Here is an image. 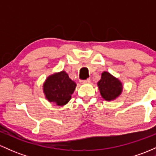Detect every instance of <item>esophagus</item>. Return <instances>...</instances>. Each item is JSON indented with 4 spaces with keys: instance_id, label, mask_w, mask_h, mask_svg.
Listing matches in <instances>:
<instances>
[{
    "instance_id": "obj_1",
    "label": "esophagus",
    "mask_w": 156,
    "mask_h": 156,
    "mask_svg": "<svg viewBox=\"0 0 156 156\" xmlns=\"http://www.w3.org/2000/svg\"><path fill=\"white\" fill-rule=\"evenodd\" d=\"M90 79H87V80H80V83L82 84H86V83H90Z\"/></svg>"
}]
</instances>
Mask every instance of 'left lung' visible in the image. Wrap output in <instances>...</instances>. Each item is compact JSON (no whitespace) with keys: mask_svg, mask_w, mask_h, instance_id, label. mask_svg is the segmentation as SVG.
<instances>
[{"mask_svg":"<svg viewBox=\"0 0 156 156\" xmlns=\"http://www.w3.org/2000/svg\"><path fill=\"white\" fill-rule=\"evenodd\" d=\"M98 87L102 98L107 101H114L122 92V83L111 73L104 71L98 82Z\"/></svg>","mask_w":156,"mask_h":156,"instance_id":"left-lung-1","label":"left lung"}]
</instances>
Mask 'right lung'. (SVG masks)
Here are the masks:
<instances>
[{"label": "right lung", "instance_id": "right-lung-1", "mask_svg": "<svg viewBox=\"0 0 156 156\" xmlns=\"http://www.w3.org/2000/svg\"><path fill=\"white\" fill-rule=\"evenodd\" d=\"M76 87V83L67 73L61 71L48 77L43 83V92L48 101L62 106L69 101Z\"/></svg>", "mask_w": 156, "mask_h": 156}]
</instances>
